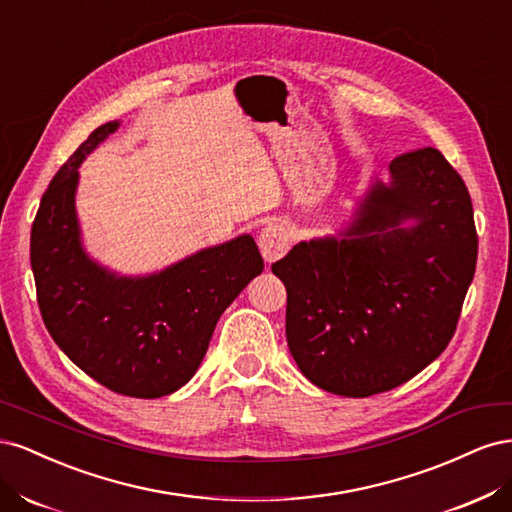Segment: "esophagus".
Here are the masks:
<instances>
[{"mask_svg": "<svg viewBox=\"0 0 512 512\" xmlns=\"http://www.w3.org/2000/svg\"><path fill=\"white\" fill-rule=\"evenodd\" d=\"M258 247L260 254L267 262L280 260L290 247V235L284 224H269L260 230L258 237Z\"/></svg>", "mask_w": 512, "mask_h": 512, "instance_id": "obj_1", "label": "esophagus"}]
</instances>
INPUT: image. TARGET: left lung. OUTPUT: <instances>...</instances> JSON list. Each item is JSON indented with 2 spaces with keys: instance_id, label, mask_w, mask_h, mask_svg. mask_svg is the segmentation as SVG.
<instances>
[{
  "instance_id": "obj_1",
  "label": "left lung",
  "mask_w": 512,
  "mask_h": 512,
  "mask_svg": "<svg viewBox=\"0 0 512 512\" xmlns=\"http://www.w3.org/2000/svg\"><path fill=\"white\" fill-rule=\"evenodd\" d=\"M391 175L346 239L299 243L271 267L288 294L292 359L335 395L391 391L436 361L474 277L478 235L457 170L423 147L397 156Z\"/></svg>"
}]
</instances>
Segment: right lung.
Masks as SVG:
<instances>
[{
  "label": "right lung",
  "mask_w": 512,
  "mask_h": 512,
  "mask_svg": "<svg viewBox=\"0 0 512 512\" xmlns=\"http://www.w3.org/2000/svg\"><path fill=\"white\" fill-rule=\"evenodd\" d=\"M117 126L91 132L57 170L32 224L29 258L44 327L68 359L106 389L153 399L196 374L222 312L265 262L250 235L141 280L91 262L79 243L74 190L83 158Z\"/></svg>",
  "instance_id": "add662e5"
}]
</instances>
